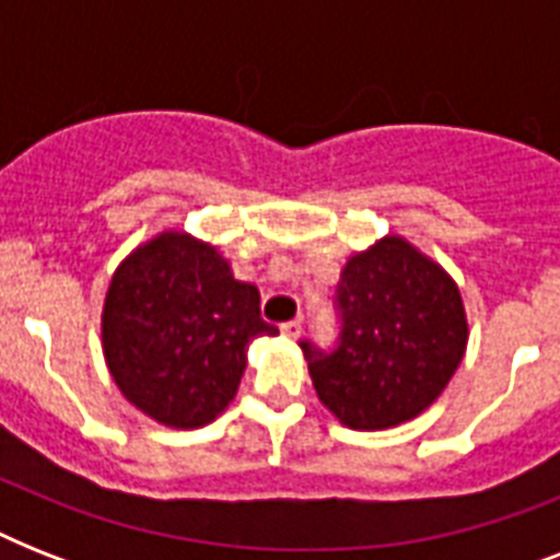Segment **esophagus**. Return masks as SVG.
Returning <instances> with one entry per match:
<instances>
[{
	"instance_id": "1",
	"label": "esophagus",
	"mask_w": 560,
	"mask_h": 560,
	"mask_svg": "<svg viewBox=\"0 0 560 560\" xmlns=\"http://www.w3.org/2000/svg\"><path fill=\"white\" fill-rule=\"evenodd\" d=\"M281 334H284L288 340H299V337H302V323H299V319H290V323L281 325Z\"/></svg>"
}]
</instances>
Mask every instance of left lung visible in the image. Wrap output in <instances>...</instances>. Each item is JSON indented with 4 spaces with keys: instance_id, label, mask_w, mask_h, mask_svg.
<instances>
[{
    "instance_id": "left-lung-1",
    "label": "left lung",
    "mask_w": 560,
    "mask_h": 560,
    "mask_svg": "<svg viewBox=\"0 0 560 560\" xmlns=\"http://www.w3.org/2000/svg\"><path fill=\"white\" fill-rule=\"evenodd\" d=\"M337 305L340 346L323 354L302 342L323 407L351 430H389L421 416L468 349L451 272L407 237L386 235L346 261Z\"/></svg>"
}]
</instances>
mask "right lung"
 <instances>
[{
    "mask_svg": "<svg viewBox=\"0 0 560 560\" xmlns=\"http://www.w3.org/2000/svg\"><path fill=\"white\" fill-rule=\"evenodd\" d=\"M279 328L261 293L237 281L218 246L165 229L118 264L101 346L118 392L156 424L197 430L232 404L246 349Z\"/></svg>",
    "mask_w": 560,
    "mask_h": 560,
    "instance_id": "obj_1",
    "label": "right lung"
}]
</instances>
